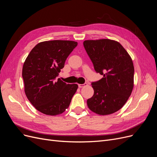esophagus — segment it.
<instances>
[{
  "instance_id": "obj_1",
  "label": "esophagus",
  "mask_w": 157,
  "mask_h": 157,
  "mask_svg": "<svg viewBox=\"0 0 157 157\" xmlns=\"http://www.w3.org/2000/svg\"><path fill=\"white\" fill-rule=\"evenodd\" d=\"M88 85V84L86 83V82H85L84 84H78V87L80 88H83L84 86H87Z\"/></svg>"
}]
</instances>
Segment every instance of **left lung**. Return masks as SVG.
<instances>
[{
	"instance_id": "left-lung-1",
	"label": "left lung",
	"mask_w": 157,
	"mask_h": 157,
	"mask_svg": "<svg viewBox=\"0 0 157 157\" xmlns=\"http://www.w3.org/2000/svg\"><path fill=\"white\" fill-rule=\"evenodd\" d=\"M83 45L95 71L103 76L91 83L94 94L87 100L88 106L97 114H111L121 109L132 93L134 73L132 58L114 40H86Z\"/></svg>"
}]
</instances>
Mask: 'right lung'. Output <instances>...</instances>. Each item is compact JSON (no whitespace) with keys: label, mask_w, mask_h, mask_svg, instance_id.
<instances>
[{"label":"right lung","mask_w":157,"mask_h":157,"mask_svg":"<svg viewBox=\"0 0 157 157\" xmlns=\"http://www.w3.org/2000/svg\"><path fill=\"white\" fill-rule=\"evenodd\" d=\"M77 42L52 40L39 43L24 62L22 76L26 96L44 114H61L69 107L78 85L56 78Z\"/></svg>","instance_id":"obj_1"}]
</instances>
